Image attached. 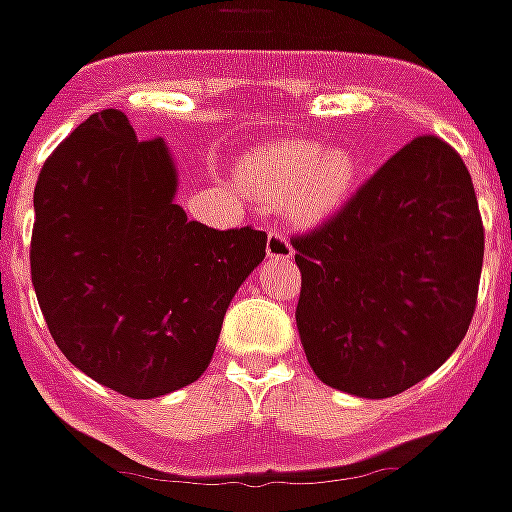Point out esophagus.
Returning <instances> with one entry per match:
<instances>
[{
  "label": "esophagus",
  "mask_w": 512,
  "mask_h": 512,
  "mask_svg": "<svg viewBox=\"0 0 512 512\" xmlns=\"http://www.w3.org/2000/svg\"><path fill=\"white\" fill-rule=\"evenodd\" d=\"M265 255H268L270 260H289V257L294 255L289 236L281 234V231H270L268 244H265Z\"/></svg>",
  "instance_id": "34e87169"
}]
</instances>
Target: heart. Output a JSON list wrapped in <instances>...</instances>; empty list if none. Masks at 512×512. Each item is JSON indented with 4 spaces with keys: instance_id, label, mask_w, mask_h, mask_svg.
<instances>
[{
    "instance_id": "1",
    "label": "heart",
    "mask_w": 512,
    "mask_h": 512,
    "mask_svg": "<svg viewBox=\"0 0 512 512\" xmlns=\"http://www.w3.org/2000/svg\"><path fill=\"white\" fill-rule=\"evenodd\" d=\"M360 178V160L344 147L286 139L247 155L239 181L265 205H281L297 226L313 228L334 218Z\"/></svg>"
}]
</instances>
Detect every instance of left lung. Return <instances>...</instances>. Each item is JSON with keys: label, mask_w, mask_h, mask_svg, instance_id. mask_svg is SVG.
Masks as SVG:
<instances>
[{"label": "left lung", "mask_w": 512, "mask_h": 512, "mask_svg": "<svg viewBox=\"0 0 512 512\" xmlns=\"http://www.w3.org/2000/svg\"><path fill=\"white\" fill-rule=\"evenodd\" d=\"M292 247L299 339L331 389L394 397L431 376L471 326L484 226L471 173L436 136L405 144Z\"/></svg>", "instance_id": "8db88e82"}]
</instances>
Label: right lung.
Wrapping results in <instances>:
<instances>
[{
  "mask_svg": "<svg viewBox=\"0 0 512 512\" xmlns=\"http://www.w3.org/2000/svg\"><path fill=\"white\" fill-rule=\"evenodd\" d=\"M162 139L102 110L54 149L33 191L31 278L49 334L89 378L134 400L194 384L268 236L215 231L176 205Z\"/></svg>",
  "mask_w": 512,
  "mask_h": 512,
  "instance_id": "right-lung-1",
  "label": "right lung"
}]
</instances>
